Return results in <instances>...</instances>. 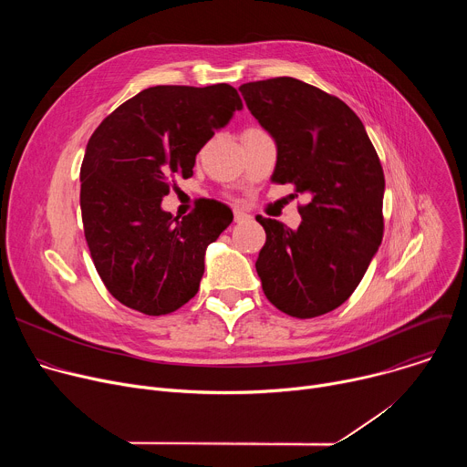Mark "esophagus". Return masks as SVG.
Segmentation results:
<instances>
[{
  "instance_id": "esophagus-1",
  "label": "esophagus",
  "mask_w": 467,
  "mask_h": 467,
  "mask_svg": "<svg viewBox=\"0 0 467 467\" xmlns=\"http://www.w3.org/2000/svg\"><path fill=\"white\" fill-rule=\"evenodd\" d=\"M245 220H249V216H247L245 213H242V211H234V222H236V223L245 222Z\"/></svg>"
}]
</instances>
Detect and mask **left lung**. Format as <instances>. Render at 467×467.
Here are the masks:
<instances>
[{
    "mask_svg": "<svg viewBox=\"0 0 467 467\" xmlns=\"http://www.w3.org/2000/svg\"><path fill=\"white\" fill-rule=\"evenodd\" d=\"M247 109L277 142L275 184L310 202L292 231L256 216L265 244L262 290L281 312L306 319L338 308L362 281L382 233L384 171L360 118L337 96L294 78L240 87Z\"/></svg>",
    "mask_w": 467,
    "mask_h": 467,
    "instance_id": "obj_1",
    "label": "left lung"
}]
</instances>
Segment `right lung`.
Listing matches in <instances>:
<instances>
[{
	"label": "right lung",
	"instance_id": "obj_1",
	"mask_svg": "<svg viewBox=\"0 0 467 467\" xmlns=\"http://www.w3.org/2000/svg\"><path fill=\"white\" fill-rule=\"evenodd\" d=\"M242 99L231 85L151 87L94 130L81 164V214L96 270L121 305L164 316L188 303L205 272V249L233 222L207 199L179 220L161 209L175 177H192L195 155Z\"/></svg>",
	"mask_w": 467,
	"mask_h": 467
}]
</instances>
